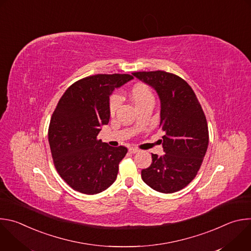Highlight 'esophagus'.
<instances>
[{
    "label": "esophagus",
    "mask_w": 251,
    "mask_h": 251,
    "mask_svg": "<svg viewBox=\"0 0 251 251\" xmlns=\"http://www.w3.org/2000/svg\"><path fill=\"white\" fill-rule=\"evenodd\" d=\"M129 152H130L131 154H135V153H138V152H139V150H138L137 148H133V147H131V148H129Z\"/></svg>",
    "instance_id": "1"
}]
</instances>
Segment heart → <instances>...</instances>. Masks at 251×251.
<instances>
[{"mask_svg":"<svg viewBox=\"0 0 251 251\" xmlns=\"http://www.w3.org/2000/svg\"><path fill=\"white\" fill-rule=\"evenodd\" d=\"M130 95H131L132 100L134 101V103L136 104V106L139 109L150 103L154 104V101H155L154 94H153L152 90L145 83H141V82L136 83L132 87V89L130 91ZM121 102H122V97L120 96V94L113 93L110 96L109 102H108V109H109V113L111 115H113L117 111Z\"/></svg>","mask_w":251,"mask_h":251,"instance_id":"obj_1","label":"heart"}]
</instances>
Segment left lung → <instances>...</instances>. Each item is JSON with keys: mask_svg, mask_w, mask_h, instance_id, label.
Wrapping results in <instances>:
<instances>
[{"mask_svg": "<svg viewBox=\"0 0 251 251\" xmlns=\"http://www.w3.org/2000/svg\"><path fill=\"white\" fill-rule=\"evenodd\" d=\"M133 75L152 86L161 100V143L165 152L152 154V164L141 176L153 190L172 194L196 177L208 145V128L201 106L186 80L163 70L139 71Z\"/></svg>", "mask_w": 251, "mask_h": 251, "instance_id": "left-lung-1", "label": "left lung"}]
</instances>
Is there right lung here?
Instances as JSON below:
<instances>
[{
    "label": "right lung",
    "mask_w": 251,
    "mask_h": 251,
    "mask_svg": "<svg viewBox=\"0 0 251 251\" xmlns=\"http://www.w3.org/2000/svg\"><path fill=\"white\" fill-rule=\"evenodd\" d=\"M134 77L130 75H96L70 85L50 118L49 142L54 167L74 190L95 195L116 180L124 146L111 147L97 139L108 124L109 96Z\"/></svg>",
    "instance_id": "right-lung-1"
}]
</instances>
